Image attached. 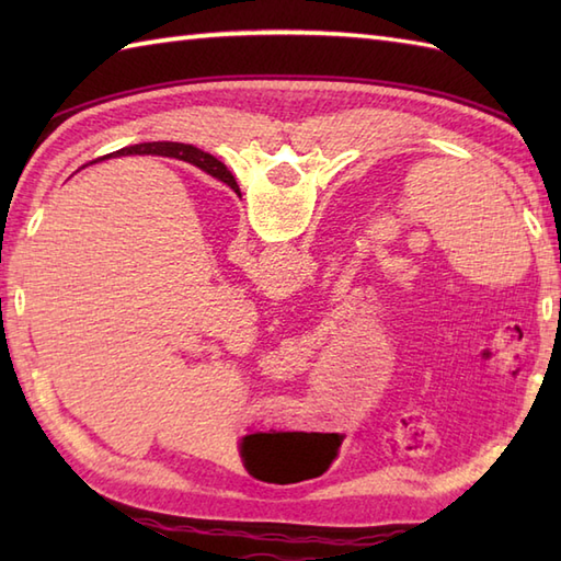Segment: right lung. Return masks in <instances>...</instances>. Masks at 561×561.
Segmentation results:
<instances>
[{
  "instance_id": "add662e5",
  "label": "right lung",
  "mask_w": 561,
  "mask_h": 561,
  "mask_svg": "<svg viewBox=\"0 0 561 561\" xmlns=\"http://www.w3.org/2000/svg\"><path fill=\"white\" fill-rule=\"evenodd\" d=\"M117 153H123V157H127V153H159V157H181L183 161L197 165L199 171H205L207 175L217 178V181L231 185L233 190H238L233 175L226 171V165L214 159L211 153L202 151L197 147H190V145H178V141H149V145H135V147H125Z\"/></svg>"
}]
</instances>
